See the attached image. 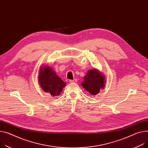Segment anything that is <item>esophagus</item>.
<instances>
[{"label":"esophagus","instance_id":"1","mask_svg":"<svg viewBox=\"0 0 148 148\" xmlns=\"http://www.w3.org/2000/svg\"><path fill=\"white\" fill-rule=\"evenodd\" d=\"M77 81L76 79H73V80H70V81H69V82H70L71 83H76Z\"/></svg>","mask_w":148,"mask_h":148}]
</instances>
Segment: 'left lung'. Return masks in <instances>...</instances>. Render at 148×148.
Returning <instances> with one entry per match:
<instances>
[{"label": "left lung", "mask_w": 148, "mask_h": 148, "mask_svg": "<svg viewBox=\"0 0 148 148\" xmlns=\"http://www.w3.org/2000/svg\"><path fill=\"white\" fill-rule=\"evenodd\" d=\"M104 76L97 69L90 70L85 76L82 86L92 95H97L104 87Z\"/></svg>", "instance_id": "8db88e82"}]
</instances>
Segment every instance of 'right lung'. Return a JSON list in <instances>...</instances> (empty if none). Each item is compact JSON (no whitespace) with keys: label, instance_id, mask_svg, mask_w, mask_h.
Masks as SVG:
<instances>
[{"label":"right lung","instance_id":"right-lung-1","mask_svg":"<svg viewBox=\"0 0 148 148\" xmlns=\"http://www.w3.org/2000/svg\"><path fill=\"white\" fill-rule=\"evenodd\" d=\"M38 81L44 91L51 96L60 95L63 88L66 86V83L57 76L51 68L47 66L41 67Z\"/></svg>","mask_w":148,"mask_h":148}]
</instances>
